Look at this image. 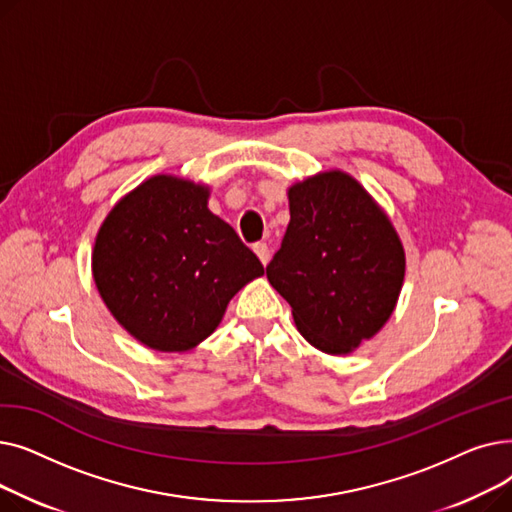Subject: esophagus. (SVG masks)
Returning <instances> with one entry per match:
<instances>
[{
    "label": "esophagus",
    "instance_id": "obj_1",
    "mask_svg": "<svg viewBox=\"0 0 512 512\" xmlns=\"http://www.w3.org/2000/svg\"><path fill=\"white\" fill-rule=\"evenodd\" d=\"M253 251L257 253V257H259V261L265 265L267 261H270V247L265 245V242H255L253 245Z\"/></svg>",
    "mask_w": 512,
    "mask_h": 512
}]
</instances>
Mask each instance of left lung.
<instances>
[{"label": "left lung", "mask_w": 512, "mask_h": 512, "mask_svg": "<svg viewBox=\"0 0 512 512\" xmlns=\"http://www.w3.org/2000/svg\"><path fill=\"white\" fill-rule=\"evenodd\" d=\"M288 201L290 224L267 280L315 348L351 353L392 315L405 251L382 209L342 172L294 184Z\"/></svg>", "instance_id": "8db88e82"}]
</instances>
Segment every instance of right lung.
<instances>
[{
  "label": "right lung",
  "instance_id": "obj_1",
  "mask_svg": "<svg viewBox=\"0 0 512 512\" xmlns=\"http://www.w3.org/2000/svg\"><path fill=\"white\" fill-rule=\"evenodd\" d=\"M207 188L153 176L103 222L93 278L120 324L155 351L203 342L234 294L263 274L234 228L207 209Z\"/></svg>",
  "mask_w": 512,
  "mask_h": 512
}]
</instances>
